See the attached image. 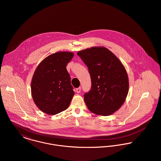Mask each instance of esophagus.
Masks as SVG:
<instances>
[{
	"label": "esophagus",
	"instance_id": "esophagus-1",
	"mask_svg": "<svg viewBox=\"0 0 161 161\" xmlns=\"http://www.w3.org/2000/svg\"><path fill=\"white\" fill-rule=\"evenodd\" d=\"M75 91H76V92H77V93H80V91H81V87H79L77 88Z\"/></svg>",
	"mask_w": 161,
	"mask_h": 161
}]
</instances>
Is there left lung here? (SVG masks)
I'll return each mask as SVG.
<instances>
[{"label": "left lung", "instance_id": "1", "mask_svg": "<svg viewBox=\"0 0 161 161\" xmlns=\"http://www.w3.org/2000/svg\"><path fill=\"white\" fill-rule=\"evenodd\" d=\"M88 67L91 89L84 94L89 110L109 115L122 106L129 92L126 70L119 58L104 47H93L77 53Z\"/></svg>", "mask_w": 161, "mask_h": 161}]
</instances>
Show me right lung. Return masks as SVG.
<instances>
[{
	"label": "right lung",
	"mask_w": 161,
	"mask_h": 161,
	"mask_svg": "<svg viewBox=\"0 0 161 161\" xmlns=\"http://www.w3.org/2000/svg\"><path fill=\"white\" fill-rule=\"evenodd\" d=\"M74 53L58 52L45 58L36 69L31 82V93L37 107L55 115L66 110L74 95L66 69Z\"/></svg>",
	"instance_id": "right-lung-1"
}]
</instances>
